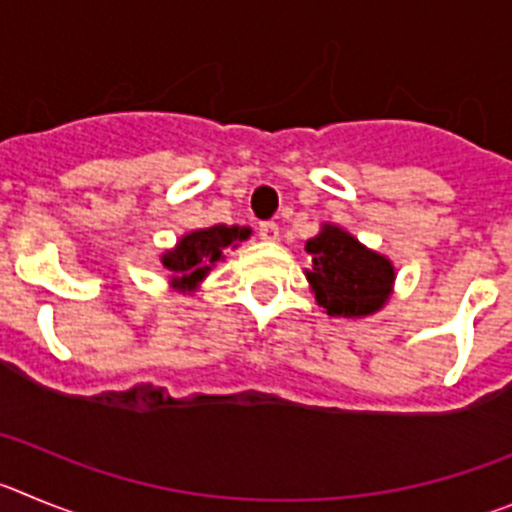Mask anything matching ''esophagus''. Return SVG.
Returning <instances> with one entry per match:
<instances>
[{
	"label": "esophagus",
	"instance_id": "1",
	"mask_svg": "<svg viewBox=\"0 0 512 512\" xmlns=\"http://www.w3.org/2000/svg\"><path fill=\"white\" fill-rule=\"evenodd\" d=\"M280 237V227L275 222H262L260 224V239L265 242H275Z\"/></svg>",
	"mask_w": 512,
	"mask_h": 512
}]
</instances>
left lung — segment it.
Instances as JSON below:
<instances>
[{
    "label": "left lung",
    "mask_w": 512,
    "mask_h": 512,
    "mask_svg": "<svg viewBox=\"0 0 512 512\" xmlns=\"http://www.w3.org/2000/svg\"><path fill=\"white\" fill-rule=\"evenodd\" d=\"M311 265L306 273L311 293L334 319H365L382 311L393 296L395 265L390 257L362 245L336 224H321L306 242Z\"/></svg>",
    "instance_id": "left-lung-1"
}]
</instances>
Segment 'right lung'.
<instances>
[{
    "label": "right lung",
    "instance_id": "obj_1",
    "mask_svg": "<svg viewBox=\"0 0 512 512\" xmlns=\"http://www.w3.org/2000/svg\"><path fill=\"white\" fill-rule=\"evenodd\" d=\"M252 237L250 227L239 224H214L206 229H193L186 232L176 245L160 255V265L165 270L170 288L178 293H196L209 273L222 262L227 250H237L245 239Z\"/></svg>",
    "mask_w": 512,
    "mask_h": 512
}]
</instances>
